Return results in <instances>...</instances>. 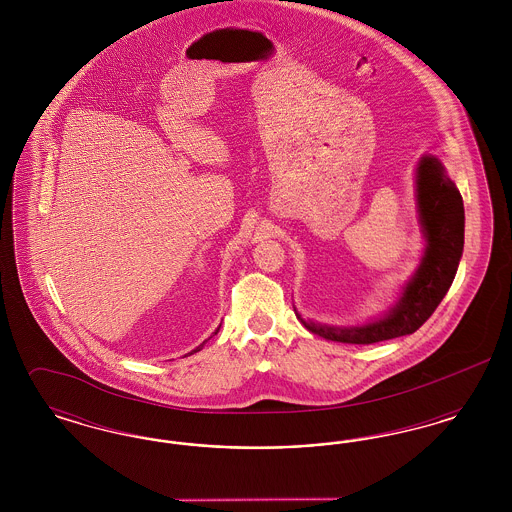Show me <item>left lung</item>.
I'll return each mask as SVG.
<instances>
[{
	"instance_id": "left-lung-1",
	"label": "left lung",
	"mask_w": 512,
	"mask_h": 512,
	"mask_svg": "<svg viewBox=\"0 0 512 512\" xmlns=\"http://www.w3.org/2000/svg\"><path fill=\"white\" fill-rule=\"evenodd\" d=\"M416 201L426 249L397 303L374 322L343 328L315 324L295 313L309 332L324 340L368 345L413 334L432 317L453 284L464 247L463 197L434 155H424L416 167Z\"/></svg>"
}]
</instances>
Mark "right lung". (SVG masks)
Returning <instances> with one entry per match:
<instances>
[{
  "mask_svg": "<svg viewBox=\"0 0 512 512\" xmlns=\"http://www.w3.org/2000/svg\"><path fill=\"white\" fill-rule=\"evenodd\" d=\"M220 330V326L219 328H217V330H215V332H213V336H217V332H219ZM207 341V340H205ZM205 341H203V343H201V345H197V347H195L194 351H190V355H192V353H197V351H201V349H203V345H205Z\"/></svg>",
  "mask_w": 512,
  "mask_h": 512,
  "instance_id": "add662e5",
  "label": "right lung"
}]
</instances>
